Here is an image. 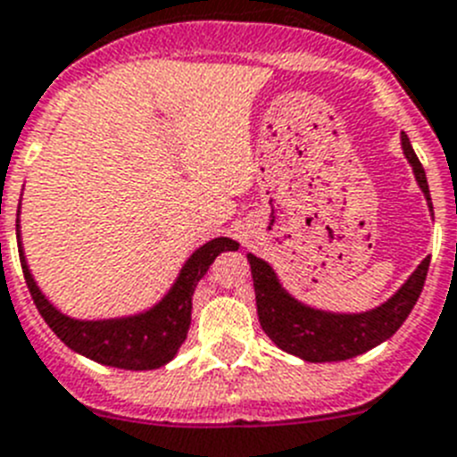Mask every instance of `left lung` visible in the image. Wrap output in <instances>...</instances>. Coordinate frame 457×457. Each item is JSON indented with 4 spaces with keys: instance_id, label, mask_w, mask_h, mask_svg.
<instances>
[{
    "instance_id": "obj_1",
    "label": "left lung",
    "mask_w": 457,
    "mask_h": 457,
    "mask_svg": "<svg viewBox=\"0 0 457 457\" xmlns=\"http://www.w3.org/2000/svg\"><path fill=\"white\" fill-rule=\"evenodd\" d=\"M404 158L414 170L416 184L423 190L428 206L432 213L430 188H428L426 170L420 165L419 156L411 149L410 137L400 133ZM251 262L253 285H255L257 317L269 338L278 347L311 363H327V361H347L363 354L368 349L382 345L403 327L410 317L411 308L420 296L426 283L430 257L420 262L411 271V276L400 285L394 296L384 303L375 305L363 312H333L308 305L292 296L283 283L278 280L276 271L269 262L248 253Z\"/></svg>"
}]
</instances>
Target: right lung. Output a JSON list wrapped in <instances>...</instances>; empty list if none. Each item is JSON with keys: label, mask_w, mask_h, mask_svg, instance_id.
Segmentation results:
<instances>
[{"label": "right lung", "mask_w": 457, "mask_h": 457, "mask_svg": "<svg viewBox=\"0 0 457 457\" xmlns=\"http://www.w3.org/2000/svg\"><path fill=\"white\" fill-rule=\"evenodd\" d=\"M15 234H18L20 264H22L27 287H29L31 299L37 303L47 327L57 333V338L66 347L78 354L103 363V366L121 368V370H156L177 356L188 336L193 292H195L197 283L204 278V273L209 271V267L220 253L239 248V244L229 237H216V239L206 241L184 262L179 276L172 287L162 295V299L146 311L124 317L75 320L54 308V303H50V299L43 295L31 276L22 239H20V204Z\"/></svg>", "instance_id": "1"}]
</instances>
